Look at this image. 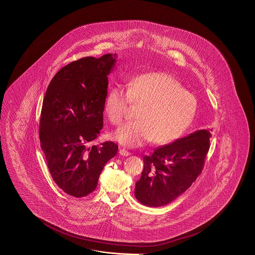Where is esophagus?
Instances as JSON below:
<instances>
[{
	"instance_id": "esophagus-1",
	"label": "esophagus",
	"mask_w": 255,
	"mask_h": 255,
	"mask_svg": "<svg viewBox=\"0 0 255 255\" xmlns=\"http://www.w3.org/2000/svg\"><path fill=\"white\" fill-rule=\"evenodd\" d=\"M119 153L122 155V156H129V155H131V153H130L129 151H127V150L124 149V148H121L120 151H119Z\"/></svg>"
}]
</instances>
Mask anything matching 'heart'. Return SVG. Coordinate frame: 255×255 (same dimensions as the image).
<instances>
[{"label":"heart","instance_id":"heart-1","mask_svg":"<svg viewBox=\"0 0 255 255\" xmlns=\"http://www.w3.org/2000/svg\"><path fill=\"white\" fill-rule=\"evenodd\" d=\"M140 107L137 122L119 128L113 137L125 147H141L149 141L166 145L179 138L191 125L197 99L166 73H147L127 84L113 88L105 102L108 120L115 125L129 116L130 105Z\"/></svg>","mask_w":255,"mask_h":255}]
</instances>
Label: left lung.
<instances>
[{
  "label": "left lung",
  "mask_w": 255,
  "mask_h": 255,
  "mask_svg": "<svg viewBox=\"0 0 255 255\" xmlns=\"http://www.w3.org/2000/svg\"><path fill=\"white\" fill-rule=\"evenodd\" d=\"M209 130H197L145 156L144 169L135 183V198L147 207L175 200L199 176L209 149Z\"/></svg>",
  "instance_id": "1"
}]
</instances>
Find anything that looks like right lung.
<instances>
[{"instance_id":"obj_1","label":"right lung","mask_w":255,"mask_h":255,"mask_svg":"<svg viewBox=\"0 0 255 255\" xmlns=\"http://www.w3.org/2000/svg\"><path fill=\"white\" fill-rule=\"evenodd\" d=\"M116 59V54H106L71 62L46 89L39 127L41 148L55 183L74 197L93 193L105 164L118 151L111 141L87 147L103 128L108 76Z\"/></svg>"}]
</instances>
